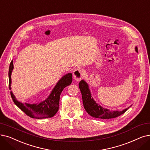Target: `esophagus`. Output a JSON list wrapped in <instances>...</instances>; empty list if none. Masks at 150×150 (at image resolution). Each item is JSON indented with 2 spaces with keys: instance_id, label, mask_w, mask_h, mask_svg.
Instances as JSON below:
<instances>
[{
  "instance_id": "34e87169",
  "label": "esophagus",
  "mask_w": 150,
  "mask_h": 150,
  "mask_svg": "<svg viewBox=\"0 0 150 150\" xmlns=\"http://www.w3.org/2000/svg\"><path fill=\"white\" fill-rule=\"evenodd\" d=\"M73 76L74 79L77 81H79L80 80H81L83 76H84V71L83 70L81 69H76L74 71L73 73Z\"/></svg>"
}]
</instances>
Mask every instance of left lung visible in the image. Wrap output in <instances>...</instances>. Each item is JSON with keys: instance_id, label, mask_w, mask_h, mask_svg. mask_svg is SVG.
<instances>
[{"instance_id": "obj_1", "label": "left lung", "mask_w": 150, "mask_h": 150, "mask_svg": "<svg viewBox=\"0 0 150 150\" xmlns=\"http://www.w3.org/2000/svg\"><path fill=\"white\" fill-rule=\"evenodd\" d=\"M135 50L137 53H138L137 47H135ZM79 88L81 93L84 109L89 115L94 117V118L99 119L115 118L116 117H118L125 113L129 108L128 107L122 110V111H117V110L116 111L115 110L110 111L109 109L105 108L99 105L94 100L92 95H91L88 84L84 80H81L79 83Z\"/></svg>"}]
</instances>
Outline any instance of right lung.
Here are the masks:
<instances>
[{"label":"right lung","instance_id":"add662e5","mask_svg":"<svg viewBox=\"0 0 150 150\" xmlns=\"http://www.w3.org/2000/svg\"><path fill=\"white\" fill-rule=\"evenodd\" d=\"M13 68V62L11 61L10 64L8 71L10 90L11 89V75ZM71 82H72V74L71 73H68L67 74L64 75L58 81L47 98L43 102L38 103H22L16 99L12 91H11L10 94L13 101L14 102L15 105L28 116H30V118L35 119L51 118L56 115L58 110H59L60 95L62 91L66 86L70 85Z\"/></svg>","mask_w":150,"mask_h":150}]
</instances>
